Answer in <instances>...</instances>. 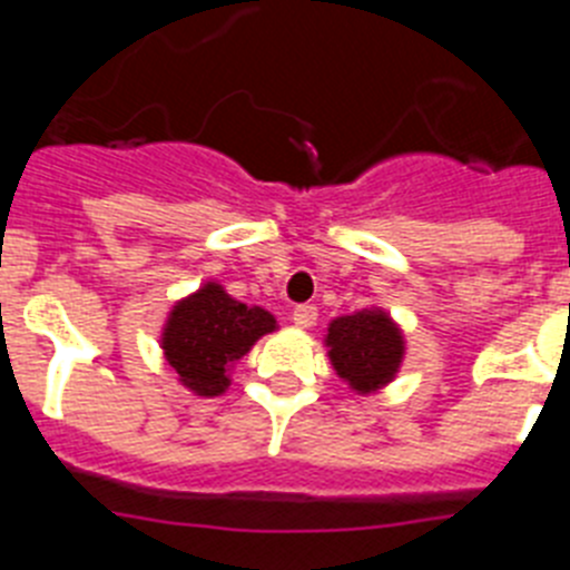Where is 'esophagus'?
<instances>
[{"mask_svg":"<svg viewBox=\"0 0 570 570\" xmlns=\"http://www.w3.org/2000/svg\"><path fill=\"white\" fill-rule=\"evenodd\" d=\"M316 308L314 305H296L294 311H291V320H294L296 328H311V325H316Z\"/></svg>","mask_w":570,"mask_h":570,"instance_id":"obj_1","label":"esophagus"}]
</instances>
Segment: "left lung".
Wrapping results in <instances>:
<instances>
[{
    "label": "left lung",
    "mask_w": 570,
    "mask_h": 570,
    "mask_svg": "<svg viewBox=\"0 0 570 570\" xmlns=\"http://www.w3.org/2000/svg\"><path fill=\"white\" fill-rule=\"evenodd\" d=\"M325 342L336 374L360 394H371L394 380L405 354L400 328L382 311L340 316L331 322Z\"/></svg>",
    "instance_id": "left-lung-1"
}]
</instances>
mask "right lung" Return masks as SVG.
Returning <instances> with one entry per match:
<instances>
[{"label": "right lung", "instance_id": "1", "mask_svg": "<svg viewBox=\"0 0 570 570\" xmlns=\"http://www.w3.org/2000/svg\"><path fill=\"white\" fill-rule=\"evenodd\" d=\"M274 328L268 311L230 299L223 285L208 282L170 311L163 334L165 360L194 394L219 396L228 387L230 362Z\"/></svg>", "mask_w": 570, "mask_h": 570}]
</instances>
